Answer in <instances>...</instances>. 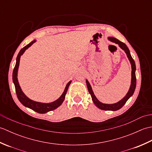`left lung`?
<instances>
[{"label":"left lung","instance_id":"1","mask_svg":"<svg viewBox=\"0 0 152 152\" xmlns=\"http://www.w3.org/2000/svg\"><path fill=\"white\" fill-rule=\"evenodd\" d=\"M108 39L112 42H114L115 44H118L119 45V46L123 50H124L125 52L127 54V56L128 57L129 60L131 64V86L130 88L129 89V91L127 92V95H126L124 98H123L121 101H119V102L114 103V104H104V103H102L101 102H100L99 100L96 99L95 95H94V93H93L91 86L90 85V83L88 80H86V83H87V87H88L89 93H90V95L91 96L92 98V101L94 102V104L96 107L99 108L101 110H112V111H115L118 110L120 109L121 108L123 107L126 102L127 101V100L129 99L131 96L133 95V93L134 92L135 88H136V83H137V79H136V74H135V71H136V65H135V63L134 61L133 60V58H132L131 53H130V51L129 50V48L127 46H126V44H124L122 42L119 41L118 40L117 38H114V37H108Z\"/></svg>","mask_w":152,"mask_h":152}]
</instances>
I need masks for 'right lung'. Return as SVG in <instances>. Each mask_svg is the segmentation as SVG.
<instances>
[{"label":"right lung","instance_id":"right-lung-1","mask_svg":"<svg viewBox=\"0 0 152 152\" xmlns=\"http://www.w3.org/2000/svg\"><path fill=\"white\" fill-rule=\"evenodd\" d=\"M34 42H36V40H35L32 41L31 43L27 44V46H25L24 48H23L20 50V51L19 52L18 57L16 58L15 65L14 69V70H13L12 80L15 86L16 95H17L19 101H20L21 104L23 106H25V107L29 108L30 109L33 110L39 113V114H45V113H46L48 112L53 110L56 109L57 108L59 107L60 105H61V104H62L64 101V98H65V95L66 94L68 88H69V87L71 81H70L67 83L65 87V89H64V91L63 93V94L61 95L60 97L58 99H57L56 101L50 102V103H43V102L34 101L33 100L28 98L27 96L24 94V93L22 91L20 86L19 84L18 80V68L19 65V61H20L21 56L23 54L25 50L28 49L30 46H31Z\"/></svg>","mask_w":152,"mask_h":152}]
</instances>
